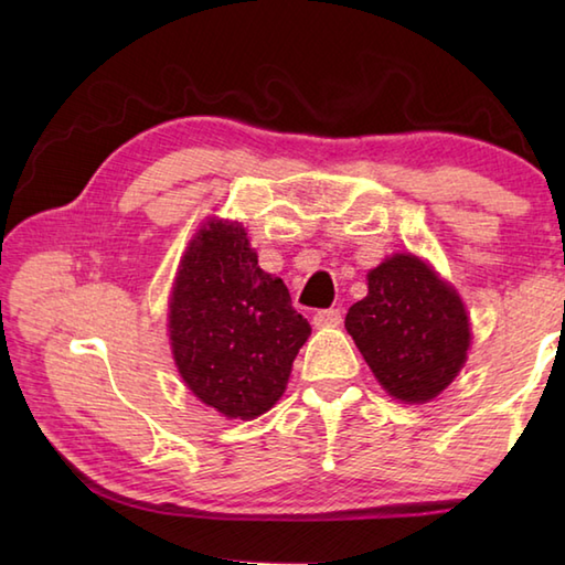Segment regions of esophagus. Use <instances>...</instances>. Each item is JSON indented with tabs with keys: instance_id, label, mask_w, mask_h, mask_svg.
<instances>
[{
	"instance_id": "34e87169",
	"label": "esophagus",
	"mask_w": 565,
	"mask_h": 565,
	"mask_svg": "<svg viewBox=\"0 0 565 565\" xmlns=\"http://www.w3.org/2000/svg\"><path fill=\"white\" fill-rule=\"evenodd\" d=\"M342 322V310L340 308H328V310H318L313 316V326L316 328H334Z\"/></svg>"
}]
</instances>
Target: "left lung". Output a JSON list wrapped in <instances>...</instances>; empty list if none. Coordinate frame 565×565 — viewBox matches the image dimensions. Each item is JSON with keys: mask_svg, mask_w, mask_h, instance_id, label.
<instances>
[{"mask_svg": "<svg viewBox=\"0 0 565 565\" xmlns=\"http://www.w3.org/2000/svg\"><path fill=\"white\" fill-rule=\"evenodd\" d=\"M369 294L344 318L388 395L427 403L459 376L471 326L459 294L415 255H393L366 274Z\"/></svg>", "mask_w": 565, "mask_h": 565, "instance_id": "1", "label": "left lung"}]
</instances>
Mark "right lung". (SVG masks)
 Here are the masks:
<instances>
[{
    "label": "right lung",
    "mask_w": 565,
    "mask_h": 565,
    "mask_svg": "<svg viewBox=\"0 0 565 565\" xmlns=\"http://www.w3.org/2000/svg\"><path fill=\"white\" fill-rule=\"evenodd\" d=\"M308 334L286 284L259 269L245 227L203 225L170 298L172 354L189 391L225 417L255 419L284 395Z\"/></svg>",
    "instance_id": "1"
}]
</instances>
